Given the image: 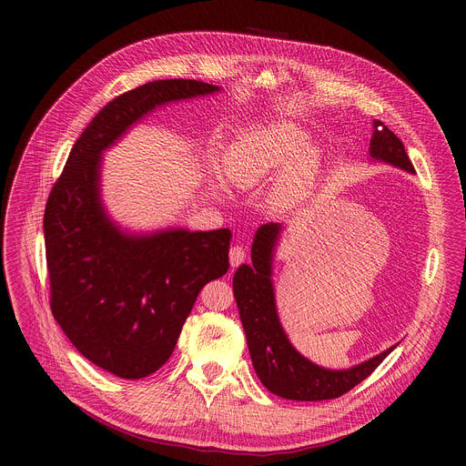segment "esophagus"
Here are the masks:
<instances>
[{"label":"esophagus","mask_w":466,"mask_h":466,"mask_svg":"<svg viewBox=\"0 0 466 466\" xmlns=\"http://www.w3.org/2000/svg\"><path fill=\"white\" fill-rule=\"evenodd\" d=\"M245 248L243 247H239V245H236V247H232L230 248V252H228V258H230V265L232 268H238L239 263H243L245 261Z\"/></svg>","instance_id":"esophagus-1"}]
</instances>
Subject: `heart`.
Wrapping results in <instances>:
<instances>
[{
    "label": "heart",
    "instance_id": "obj_1",
    "mask_svg": "<svg viewBox=\"0 0 466 466\" xmlns=\"http://www.w3.org/2000/svg\"><path fill=\"white\" fill-rule=\"evenodd\" d=\"M322 160L306 127L293 119H277L239 130L223 155V173L212 175L219 197L228 195V182L239 189H258L273 181L265 203L273 212L299 205L315 182Z\"/></svg>",
    "mask_w": 466,
    "mask_h": 466
}]
</instances>
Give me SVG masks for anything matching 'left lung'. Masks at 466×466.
I'll list each match as a JSON object with an SVG mask.
<instances>
[{
    "label": "left lung",
    "mask_w": 466,
    "mask_h": 466,
    "mask_svg": "<svg viewBox=\"0 0 466 466\" xmlns=\"http://www.w3.org/2000/svg\"><path fill=\"white\" fill-rule=\"evenodd\" d=\"M369 155L370 162L415 173L400 138L378 119H372ZM284 230L280 223L261 225L252 239V263H241L232 280L250 360L259 381L273 394L299 402L331 400L363 381L398 343L349 369H326L302 356L291 345L277 308L273 269Z\"/></svg>",
    "instance_id": "1"
}]
</instances>
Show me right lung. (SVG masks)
Listing matches in <instances>:
<instances>
[{
	"instance_id": "1",
	"label": "right lung",
	"mask_w": 466,
	"mask_h": 466,
	"mask_svg": "<svg viewBox=\"0 0 466 466\" xmlns=\"http://www.w3.org/2000/svg\"><path fill=\"white\" fill-rule=\"evenodd\" d=\"M164 79L125 92L90 121L46 205L51 311L74 347L125 380L158 370L205 284L228 271L230 230H132L103 198V155L155 110L221 92Z\"/></svg>"
}]
</instances>
